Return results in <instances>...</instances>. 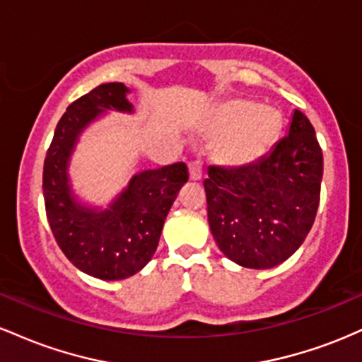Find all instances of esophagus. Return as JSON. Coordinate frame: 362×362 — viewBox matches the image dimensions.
<instances>
[{
  "mask_svg": "<svg viewBox=\"0 0 362 362\" xmlns=\"http://www.w3.org/2000/svg\"><path fill=\"white\" fill-rule=\"evenodd\" d=\"M189 177H190V180H194V182L201 180V178H202V163H201V161H199V160L190 161V163H189Z\"/></svg>",
  "mask_w": 362,
  "mask_h": 362,
  "instance_id": "esophagus-1",
  "label": "esophagus"
}]
</instances>
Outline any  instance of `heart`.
<instances>
[{"instance_id":"b5f03b06","label":"heart","mask_w":362,"mask_h":362,"mask_svg":"<svg viewBox=\"0 0 362 362\" xmlns=\"http://www.w3.org/2000/svg\"><path fill=\"white\" fill-rule=\"evenodd\" d=\"M282 129V117L274 107L252 100H231L219 107L204 126L211 138H221L216 155L231 167L255 163L274 146Z\"/></svg>"}]
</instances>
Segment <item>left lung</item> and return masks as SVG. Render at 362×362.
<instances>
[{"label":"left lung","mask_w":362,"mask_h":362,"mask_svg":"<svg viewBox=\"0 0 362 362\" xmlns=\"http://www.w3.org/2000/svg\"><path fill=\"white\" fill-rule=\"evenodd\" d=\"M207 219L219 250L248 269L288 260L313 226L323 155L315 129L294 110L288 136L257 163L209 167Z\"/></svg>","instance_id":"left-lung-1"}]
</instances>
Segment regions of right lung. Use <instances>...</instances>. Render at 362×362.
<instances>
[{
  "mask_svg": "<svg viewBox=\"0 0 362 362\" xmlns=\"http://www.w3.org/2000/svg\"><path fill=\"white\" fill-rule=\"evenodd\" d=\"M124 83H105L74 100L57 122L44 161L45 214L57 245L74 267L103 281L126 279L151 260L163 223L189 180L185 163L146 170L98 211L76 201L68 184V163L78 136L103 110L132 112Z\"/></svg>",
  "mask_w": 362,
  "mask_h": 362,
  "instance_id": "1",
  "label": "right lung"
}]
</instances>
